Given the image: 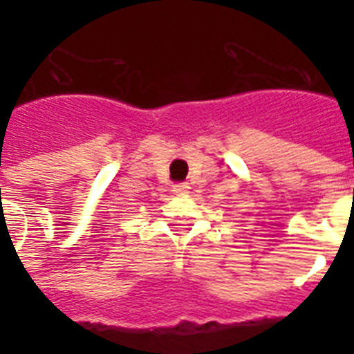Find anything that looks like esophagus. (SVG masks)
I'll use <instances>...</instances> for the list:
<instances>
[{"instance_id": "esophagus-1", "label": "esophagus", "mask_w": 354, "mask_h": 354, "mask_svg": "<svg viewBox=\"0 0 354 354\" xmlns=\"http://www.w3.org/2000/svg\"><path fill=\"white\" fill-rule=\"evenodd\" d=\"M187 189H189V184L187 183L174 184V192L177 193V195H184V193H187Z\"/></svg>"}]
</instances>
